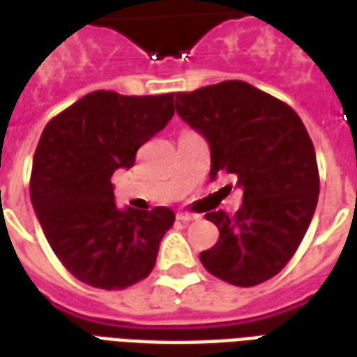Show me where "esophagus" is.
Masks as SVG:
<instances>
[{"label":"esophagus","mask_w":357,"mask_h":357,"mask_svg":"<svg viewBox=\"0 0 357 357\" xmlns=\"http://www.w3.org/2000/svg\"><path fill=\"white\" fill-rule=\"evenodd\" d=\"M179 220V222H183V224H185V222H193V220H197V214H183V212H179L178 216H176Z\"/></svg>","instance_id":"esophagus-1"}]
</instances>
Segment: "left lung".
<instances>
[{"instance_id":"left-lung-1","label":"left lung","mask_w":357,"mask_h":357,"mask_svg":"<svg viewBox=\"0 0 357 357\" xmlns=\"http://www.w3.org/2000/svg\"><path fill=\"white\" fill-rule=\"evenodd\" d=\"M176 110L208 139L210 176L233 174L243 189L233 216L206 214L220 239L201 252L202 266L237 287L268 281L294 256L317 206L319 170L306 126L287 102L241 80L179 91Z\"/></svg>"}]
</instances>
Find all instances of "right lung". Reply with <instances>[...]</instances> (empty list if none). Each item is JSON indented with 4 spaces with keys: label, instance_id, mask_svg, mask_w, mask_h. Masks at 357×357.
Returning <instances> with one entry per match:
<instances>
[{
    "label": "right lung",
    "instance_id": "1",
    "mask_svg": "<svg viewBox=\"0 0 357 357\" xmlns=\"http://www.w3.org/2000/svg\"><path fill=\"white\" fill-rule=\"evenodd\" d=\"M174 116V93L120 95L97 89L53 116L36 147L30 199L61 264L82 283L122 291L153 271L168 206L118 210V168Z\"/></svg>",
    "mask_w": 357,
    "mask_h": 357
}]
</instances>
